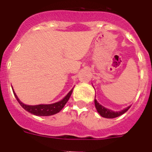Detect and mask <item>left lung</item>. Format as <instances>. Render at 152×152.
Returning <instances> with one entry per match:
<instances>
[{"label": "left lung", "mask_w": 152, "mask_h": 152, "mask_svg": "<svg viewBox=\"0 0 152 152\" xmlns=\"http://www.w3.org/2000/svg\"><path fill=\"white\" fill-rule=\"evenodd\" d=\"M94 103H95V107H96V110L99 113L100 116H103L104 118H108V119H113V118H116L118 117V116H121L123 113L128 110L130 108V107H128L127 108L124 109L122 111H119V112H114V111L110 110L109 109L105 108L104 107H103L102 105H100V103L96 101V100L95 99L94 100Z\"/></svg>", "instance_id": "1"}]
</instances>
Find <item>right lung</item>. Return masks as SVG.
<instances>
[{
    "instance_id": "obj_1",
    "label": "right lung",
    "mask_w": 152,
    "mask_h": 152,
    "mask_svg": "<svg viewBox=\"0 0 152 152\" xmlns=\"http://www.w3.org/2000/svg\"><path fill=\"white\" fill-rule=\"evenodd\" d=\"M72 91H73V89L70 91L68 94L66 95V96H65L64 99H62L61 101L52 103V104H40V105L36 106H29L24 104V103H23L20 100H19L17 96L16 95L15 93H14V91H13V94H14V96H15L16 99H17V101L19 102V103L20 104L21 107H22L25 110L28 111L29 113L33 114V115H36V116H52V115H54V114L58 113V112H60V111L62 110L63 107H64V105L66 104L68 100H69L70 96H71V95H72Z\"/></svg>"
}]
</instances>
